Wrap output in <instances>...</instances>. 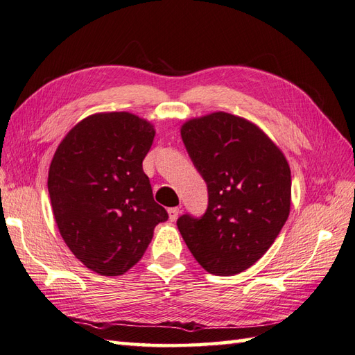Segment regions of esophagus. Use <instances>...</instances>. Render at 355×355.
<instances>
[{"label": "esophagus", "mask_w": 355, "mask_h": 355, "mask_svg": "<svg viewBox=\"0 0 355 355\" xmlns=\"http://www.w3.org/2000/svg\"><path fill=\"white\" fill-rule=\"evenodd\" d=\"M179 214H180V209H179V207H170V209H168V219H170L171 222L178 220Z\"/></svg>", "instance_id": "34e87169"}]
</instances>
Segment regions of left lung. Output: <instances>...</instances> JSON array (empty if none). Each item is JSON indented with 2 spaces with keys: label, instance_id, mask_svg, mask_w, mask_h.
<instances>
[{
  "label": "left lung",
  "instance_id": "left-lung-1",
  "mask_svg": "<svg viewBox=\"0 0 355 355\" xmlns=\"http://www.w3.org/2000/svg\"><path fill=\"white\" fill-rule=\"evenodd\" d=\"M180 136L209 189L202 218L178 219L182 239L207 272L240 274L266 253L288 218L287 159L261 127L223 111L191 118Z\"/></svg>",
  "mask_w": 355,
  "mask_h": 355
}]
</instances>
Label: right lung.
I'll return each instance as SVG.
<instances>
[{
	"mask_svg": "<svg viewBox=\"0 0 355 355\" xmlns=\"http://www.w3.org/2000/svg\"><path fill=\"white\" fill-rule=\"evenodd\" d=\"M155 128L130 112H98L75 124L49 168L53 214L69 250L101 275H123L142 259L168 214L142 168Z\"/></svg>",
	"mask_w": 355,
	"mask_h": 355,
	"instance_id": "right-lung-1",
	"label": "right lung"
}]
</instances>
